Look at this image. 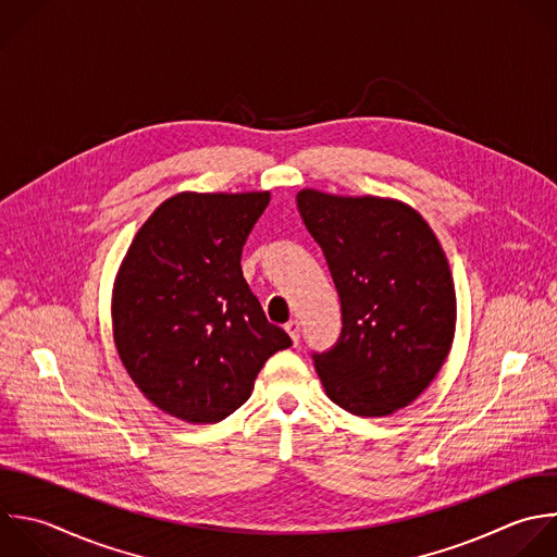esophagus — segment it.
Returning a JSON list of instances; mask_svg holds the SVG:
<instances>
[{"label": "esophagus", "mask_w": 557, "mask_h": 557, "mask_svg": "<svg viewBox=\"0 0 557 557\" xmlns=\"http://www.w3.org/2000/svg\"><path fill=\"white\" fill-rule=\"evenodd\" d=\"M285 331L289 333V337H292L294 344L300 342V322H298V320H289V322L285 324Z\"/></svg>", "instance_id": "obj_1"}]
</instances>
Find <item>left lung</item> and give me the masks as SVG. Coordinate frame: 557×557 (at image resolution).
Returning a JSON list of instances; mask_svg holds the SVG:
<instances>
[{"mask_svg":"<svg viewBox=\"0 0 557 557\" xmlns=\"http://www.w3.org/2000/svg\"><path fill=\"white\" fill-rule=\"evenodd\" d=\"M342 302V335L313 363L326 396L355 416H389L440 372L455 335V285L429 224L389 198L296 196Z\"/></svg>","mask_w":557,"mask_h":557,"instance_id":"obj_1","label":"left lung"}]
</instances>
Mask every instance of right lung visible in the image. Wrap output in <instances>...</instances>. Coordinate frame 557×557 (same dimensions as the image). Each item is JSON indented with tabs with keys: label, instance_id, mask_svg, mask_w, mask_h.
<instances>
[{
	"label": "right lung",
	"instance_id": "obj_1",
	"mask_svg": "<svg viewBox=\"0 0 557 557\" xmlns=\"http://www.w3.org/2000/svg\"><path fill=\"white\" fill-rule=\"evenodd\" d=\"M270 191L165 200L135 235L113 289V335L137 387L161 411L220 422L292 339L268 322L242 274L244 244Z\"/></svg>",
	"mask_w": 557,
	"mask_h": 557
}]
</instances>
